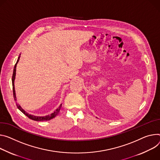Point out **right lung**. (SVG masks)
I'll return each mask as SVG.
<instances>
[{"mask_svg":"<svg viewBox=\"0 0 160 160\" xmlns=\"http://www.w3.org/2000/svg\"><path fill=\"white\" fill-rule=\"evenodd\" d=\"M20 54L19 55V57H18V59L17 61V63L14 65V69H13V73H12V91H13V97L15 101H17V97H16V92H15V90H14V80H15V77H16V68H17V65L20 60ZM18 108L23 113L25 114L27 117H28L29 119L33 120V121H49L53 118H54L55 116L59 113V112H60V110L61 108L62 107V104H61V105L59 107V108H57L55 111H54L53 113H52L50 115H45V116H36V115H33L31 114L28 113L27 112H26L22 107L21 106L18 104L17 103H16Z\"/></svg>","mask_w":160,"mask_h":160,"instance_id":"obj_1","label":"right lung"}]
</instances>
